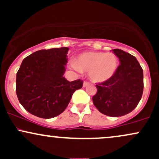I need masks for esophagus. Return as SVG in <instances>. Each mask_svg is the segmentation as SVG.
Returning <instances> with one entry per match:
<instances>
[{
    "mask_svg": "<svg viewBox=\"0 0 159 159\" xmlns=\"http://www.w3.org/2000/svg\"><path fill=\"white\" fill-rule=\"evenodd\" d=\"M88 84H89V82H87V81H84V83H83V87H85L86 86H87Z\"/></svg>",
    "mask_w": 159,
    "mask_h": 159,
    "instance_id": "34e87169",
    "label": "esophagus"
}]
</instances>
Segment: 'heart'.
Masks as SVG:
<instances>
[{
    "label": "heart",
    "instance_id": "obj_1",
    "mask_svg": "<svg viewBox=\"0 0 159 159\" xmlns=\"http://www.w3.org/2000/svg\"><path fill=\"white\" fill-rule=\"evenodd\" d=\"M119 65V59L113 52H85L78 55L70 66L76 72H86L92 81L102 83L113 77Z\"/></svg>",
    "mask_w": 159,
    "mask_h": 159
}]
</instances>
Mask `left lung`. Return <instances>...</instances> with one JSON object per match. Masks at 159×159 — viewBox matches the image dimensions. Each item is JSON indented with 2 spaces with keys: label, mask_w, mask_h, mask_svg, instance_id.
Masks as SVG:
<instances>
[{
  "label": "left lung",
  "mask_w": 159,
  "mask_h": 159,
  "mask_svg": "<svg viewBox=\"0 0 159 159\" xmlns=\"http://www.w3.org/2000/svg\"><path fill=\"white\" fill-rule=\"evenodd\" d=\"M112 52L120 65L113 77L97 84L93 105L102 114L118 117L132 112L139 103L143 91V69L135 57L121 49Z\"/></svg>",
  "instance_id": "left-lung-1"
}]
</instances>
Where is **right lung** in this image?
<instances>
[{
    "label": "right lung",
    "mask_w": 159,
    "mask_h": 159,
    "mask_svg": "<svg viewBox=\"0 0 159 159\" xmlns=\"http://www.w3.org/2000/svg\"><path fill=\"white\" fill-rule=\"evenodd\" d=\"M69 48L39 50L23 60L16 74V94L29 113L50 119L63 113L82 80L63 77Z\"/></svg>",
    "instance_id": "obj_1"
}]
</instances>
